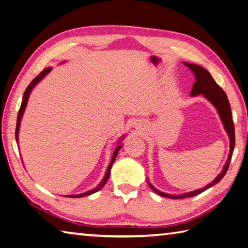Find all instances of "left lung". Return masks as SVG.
<instances>
[{"instance_id": "left-lung-1", "label": "left lung", "mask_w": 248, "mask_h": 248, "mask_svg": "<svg viewBox=\"0 0 248 248\" xmlns=\"http://www.w3.org/2000/svg\"><path fill=\"white\" fill-rule=\"evenodd\" d=\"M184 64L192 72H194L195 77H196V82L194 84V86H192L190 95L194 96V95H198V94H203L205 98H206L209 102H211V104H213L217 108V110H218V112L220 114V118L222 120V123H223V125H224V128L228 134L229 141H231V149H229L228 159L225 163L224 167H223L222 172L213 181V182L209 183L207 186L203 187V188H201V189L190 191V192H187V194L179 195V196H172V195L164 194V192L155 189V187L147 181L149 187L155 192L156 195L170 198V199H184V198L194 197V196H197L206 189H208L209 187L214 186L215 184L219 183L220 181L223 179V177L225 176V173L229 167V164H231V160H232L233 148H234V141H235L234 140V126H233V121H232V116L231 105H229L227 95L224 93V90H223L218 85V84L216 83V81L214 80L213 77H211V75L206 69L203 68L202 66L196 65V64H189V63H184Z\"/></svg>"}]
</instances>
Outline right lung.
Here are the masks:
<instances>
[{
	"label": "right lung",
	"mask_w": 248,
	"mask_h": 248,
	"mask_svg": "<svg viewBox=\"0 0 248 248\" xmlns=\"http://www.w3.org/2000/svg\"><path fill=\"white\" fill-rule=\"evenodd\" d=\"M50 70H51V67H47V68H45L43 71L41 72V74H40L39 76H37V77H35V78H33V80L31 81V83H30L29 85H28V87L26 88L25 93H24L23 100H22V104H21V107H20L19 113H17V120H16V142H17V140H19V139H17V135H19V129H20V124H21V119H22V117H23L24 110H25V108H26L27 101H28V98H29V94H30V93H31L32 88L35 86V84H38V83L42 80V78H43L48 74V72H50ZM122 139H123V138H122ZM122 139H121V140H122ZM121 147H122V144H120L119 146H118L116 149H114L113 155H112V158H111V162H110L109 166L107 167V170H106V173H105V177H104L103 181H102V182H101L98 186H96L95 188H93V189H92V190H89V191L84 192V194H80V195H71V196H67V197H70V198H81V197H86V196H89V195H92V194H94V192H96V191H99V190L102 188V187H103V186L106 184L108 178H109L111 166H112V164H113L114 160H116V158H117L118 153H119V150L121 149Z\"/></svg>",
	"instance_id": "right-lung-1"
}]
</instances>
